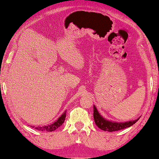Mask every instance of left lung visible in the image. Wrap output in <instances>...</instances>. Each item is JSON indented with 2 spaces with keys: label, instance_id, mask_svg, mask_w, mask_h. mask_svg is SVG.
<instances>
[{
  "label": "left lung",
  "instance_id": "obj_1",
  "mask_svg": "<svg viewBox=\"0 0 159 159\" xmlns=\"http://www.w3.org/2000/svg\"><path fill=\"white\" fill-rule=\"evenodd\" d=\"M93 118L95 123L99 129L104 131H110V132L126 129V128L130 127L131 125L134 124L138 120L137 119V120L128 121V122L125 123H115L112 122V121H109L101 116V115H99V113H98L95 106H93Z\"/></svg>",
  "mask_w": 159,
  "mask_h": 159
}]
</instances>
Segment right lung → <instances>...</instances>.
Listing matches in <instances>:
<instances>
[{"instance_id": "obj_1", "label": "right lung", "mask_w": 159, "mask_h": 159, "mask_svg": "<svg viewBox=\"0 0 159 159\" xmlns=\"http://www.w3.org/2000/svg\"><path fill=\"white\" fill-rule=\"evenodd\" d=\"M66 112H63V114L61 115V117H59L57 120L55 121V123H53L52 124L48 125H45V126H39V127H36L35 129L39 130V131H53L55 130H56L57 128L61 126V125L64 123L65 121V118H66ZM33 128H34L33 126Z\"/></svg>"}]
</instances>
